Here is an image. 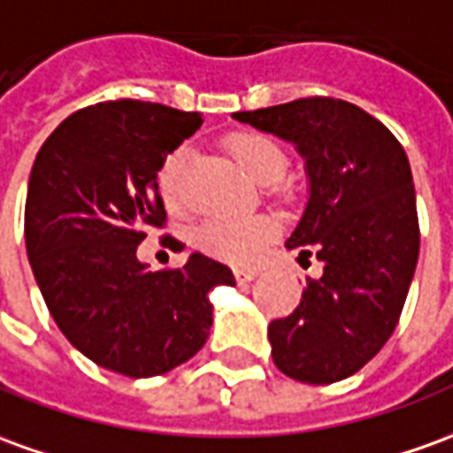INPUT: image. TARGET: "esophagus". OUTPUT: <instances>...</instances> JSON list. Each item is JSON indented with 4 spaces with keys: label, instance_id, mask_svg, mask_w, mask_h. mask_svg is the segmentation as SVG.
Listing matches in <instances>:
<instances>
[{
    "label": "esophagus",
    "instance_id": "1",
    "mask_svg": "<svg viewBox=\"0 0 453 453\" xmlns=\"http://www.w3.org/2000/svg\"><path fill=\"white\" fill-rule=\"evenodd\" d=\"M234 276H236V280H239V283H249V280L257 279L258 271L257 268H236V271H234Z\"/></svg>",
    "mask_w": 453,
    "mask_h": 453
}]
</instances>
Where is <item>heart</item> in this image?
I'll return each mask as SVG.
<instances>
[{"instance_id":"b5f03b06","label":"heart","mask_w":453,"mask_h":453,"mask_svg":"<svg viewBox=\"0 0 453 453\" xmlns=\"http://www.w3.org/2000/svg\"><path fill=\"white\" fill-rule=\"evenodd\" d=\"M229 152L254 182L271 185L286 170V150L273 137L258 133H242L229 140ZM187 160L189 148L173 150L157 170V187L170 207H182L187 202ZM279 236V224L264 217H211L199 224L195 239L207 254L232 264H251L264 251L268 242Z\"/></svg>"}]
</instances>
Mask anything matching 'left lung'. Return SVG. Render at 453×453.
Instances as JSON below:
<instances>
[{
    "label": "left lung",
    "instance_id": "left-lung-1",
    "mask_svg": "<svg viewBox=\"0 0 453 453\" xmlns=\"http://www.w3.org/2000/svg\"><path fill=\"white\" fill-rule=\"evenodd\" d=\"M293 142L305 162L308 202L286 239L298 261L323 264L268 340L283 375L330 385L367 365L404 308L419 258L417 196L407 152L377 118L335 98H301L234 113Z\"/></svg>",
    "mask_w": 453,
    "mask_h": 453
}]
</instances>
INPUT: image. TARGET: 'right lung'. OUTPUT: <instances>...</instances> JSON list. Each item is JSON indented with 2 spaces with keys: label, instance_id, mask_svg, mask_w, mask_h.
Wrapping results in <instances>:
<instances>
[{
  "label": "right lung",
  "instance_id": "right-lung-1",
  "mask_svg": "<svg viewBox=\"0 0 453 453\" xmlns=\"http://www.w3.org/2000/svg\"><path fill=\"white\" fill-rule=\"evenodd\" d=\"M202 126L160 103L108 101L68 115L31 167L24 239L34 279L68 342L126 377H155L202 350L209 293L232 268L192 254L150 271L137 246L165 224L157 170Z\"/></svg>",
  "mask_w": 453,
  "mask_h": 453
}]
</instances>
